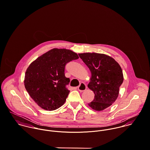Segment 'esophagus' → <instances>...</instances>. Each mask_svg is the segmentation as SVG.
Segmentation results:
<instances>
[{"label":"esophagus","mask_w":150,"mask_h":150,"mask_svg":"<svg viewBox=\"0 0 150 150\" xmlns=\"http://www.w3.org/2000/svg\"><path fill=\"white\" fill-rule=\"evenodd\" d=\"M78 90L80 92H83L86 89V86L84 83H81L80 85L77 87Z\"/></svg>","instance_id":"obj_1"}]
</instances>
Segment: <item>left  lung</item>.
<instances>
[{"instance_id":"1","label":"left lung","mask_w":150,"mask_h":150,"mask_svg":"<svg viewBox=\"0 0 150 150\" xmlns=\"http://www.w3.org/2000/svg\"><path fill=\"white\" fill-rule=\"evenodd\" d=\"M79 55L91 73L88 87L93 92L95 98L88 106L102 111L112 105L118 96L124 81L122 69L114 58L104 54L86 52Z\"/></svg>"}]
</instances>
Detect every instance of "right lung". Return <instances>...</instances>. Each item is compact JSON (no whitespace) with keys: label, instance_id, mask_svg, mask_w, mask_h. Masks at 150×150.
I'll use <instances>...</instances> for the list:
<instances>
[{"label":"right lung","instance_id":"right-lung-1","mask_svg":"<svg viewBox=\"0 0 150 150\" xmlns=\"http://www.w3.org/2000/svg\"><path fill=\"white\" fill-rule=\"evenodd\" d=\"M77 53L64 48H53L32 62L27 68L24 86L39 106L52 111L61 107L70 92L66 86L65 65L79 59Z\"/></svg>","mask_w":150,"mask_h":150}]
</instances>
